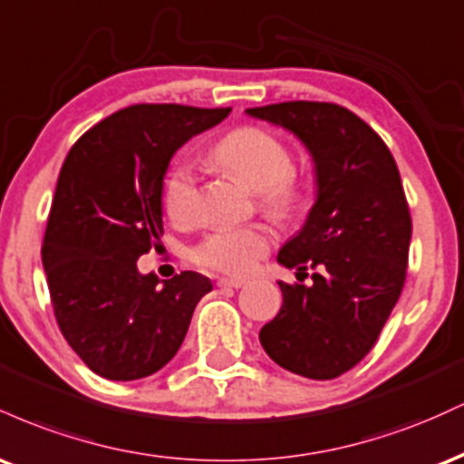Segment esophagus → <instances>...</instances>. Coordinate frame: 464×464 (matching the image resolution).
Masks as SVG:
<instances>
[{
    "instance_id": "34e87169",
    "label": "esophagus",
    "mask_w": 464,
    "mask_h": 464,
    "mask_svg": "<svg viewBox=\"0 0 464 464\" xmlns=\"http://www.w3.org/2000/svg\"><path fill=\"white\" fill-rule=\"evenodd\" d=\"M248 281L246 279H239V276H220L218 279V285L220 287H244Z\"/></svg>"
}]
</instances>
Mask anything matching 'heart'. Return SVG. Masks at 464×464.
Segmentation results:
<instances>
[{"mask_svg": "<svg viewBox=\"0 0 464 464\" xmlns=\"http://www.w3.org/2000/svg\"><path fill=\"white\" fill-rule=\"evenodd\" d=\"M211 161L257 191L259 205L275 218H287L301 202V183L292 169L285 143L270 130L242 126L227 132L211 150ZM196 198V177L188 163H179L165 174L161 200L169 220H189ZM273 244L266 225L220 227L207 233L191 250V259L205 268L228 275H246L257 266Z\"/></svg>", "mask_w": 464, "mask_h": 464, "instance_id": "1", "label": "heart"}]
</instances>
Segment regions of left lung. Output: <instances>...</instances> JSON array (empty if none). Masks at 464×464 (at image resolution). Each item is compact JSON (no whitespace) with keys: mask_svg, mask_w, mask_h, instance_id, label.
Instances as JSON below:
<instances>
[{"mask_svg":"<svg viewBox=\"0 0 464 464\" xmlns=\"http://www.w3.org/2000/svg\"><path fill=\"white\" fill-rule=\"evenodd\" d=\"M299 137L316 172V202L276 262L314 284L279 281L281 310L259 332L285 371L334 380L372 349L406 281L412 220L395 159L358 115L332 102L246 109Z\"/></svg>","mask_w":464,"mask_h":464,"instance_id":"1","label":"left lung"}]
</instances>
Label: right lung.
Instances as JSON below:
<instances>
[{
	"instance_id": "right-lung-1",
	"label": "right lung",
	"mask_w": 464,
	"mask_h": 464,
	"mask_svg": "<svg viewBox=\"0 0 464 464\" xmlns=\"http://www.w3.org/2000/svg\"><path fill=\"white\" fill-rule=\"evenodd\" d=\"M231 109L135 104L84 132L69 150L44 237V268L63 335L113 382L152 375L177 355L211 281L185 270L159 284L137 259L161 242L169 159Z\"/></svg>"
}]
</instances>
